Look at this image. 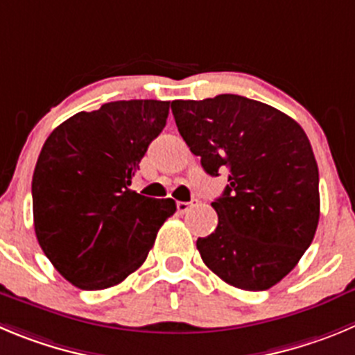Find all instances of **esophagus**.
Listing matches in <instances>:
<instances>
[{"instance_id":"obj_1","label":"esophagus","mask_w":355,"mask_h":355,"mask_svg":"<svg viewBox=\"0 0 355 355\" xmlns=\"http://www.w3.org/2000/svg\"><path fill=\"white\" fill-rule=\"evenodd\" d=\"M198 203V200H193V201H177V210L178 214H185V211L189 210L191 207H194V205Z\"/></svg>"}]
</instances>
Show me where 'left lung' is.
Masks as SVG:
<instances>
[{
	"mask_svg": "<svg viewBox=\"0 0 355 355\" xmlns=\"http://www.w3.org/2000/svg\"><path fill=\"white\" fill-rule=\"evenodd\" d=\"M178 132L211 177L227 173L211 207L217 230L198 238L203 263L230 286L266 291L293 270L315 236L319 168L294 119L236 94L171 101Z\"/></svg>",
	"mask_w": 355,
	"mask_h": 355,
	"instance_id": "obj_1",
	"label": "left lung"
}]
</instances>
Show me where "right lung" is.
<instances>
[{
	"label": "right lung",
	"mask_w": 355,
	"mask_h": 355,
	"mask_svg": "<svg viewBox=\"0 0 355 355\" xmlns=\"http://www.w3.org/2000/svg\"><path fill=\"white\" fill-rule=\"evenodd\" d=\"M170 103H105L51 132L33 173L35 233L45 256L73 286L101 291L145 263L177 205L129 189L138 162L166 125Z\"/></svg>",
	"instance_id": "right-lung-1"
}]
</instances>
